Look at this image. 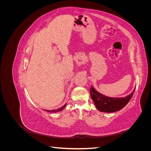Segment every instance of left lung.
Returning <instances> with one entry per match:
<instances>
[{"instance_id": "8db88e82", "label": "left lung", "mask_w": 151, "mask_h": 151, "mask_svg": "<svg viewBox=\"0 0 151 151\" xmlns=\"http://www.w3.org/2000/svg\"><path fill=\"white\" fill-rule=\"evenodd\" d=\"M135 88L133 92L124 98H110L96 91L93 87L90 88L91 97L99 111L106 113H112L120 110L129 102L133 96Z\"/></svg>"}]
</instances>
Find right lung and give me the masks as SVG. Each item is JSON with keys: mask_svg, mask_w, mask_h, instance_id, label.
Wrapping results in <instances>:
<instances>
[{"mask_svg": "<svg viewBox=\"0 0 151 151\" xmlns=\"http://www.w3.org/2000/svg\"><path fill=\"white\" fill-rule=\"evenodd\" d=\"M65 106H66V104L65 105H63V106H62L61 108H59L57 109H52V110H48V109H47V110H45V111H48V112H51V113H55V112H58V111H60L62 110L63 108L65 107Z\"/></svg>", "mask_w": 151, "mask_h": 151, "instance_id": "right-lung-1", "label": "right lung"}]
</instances>
